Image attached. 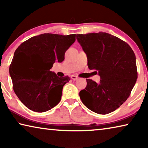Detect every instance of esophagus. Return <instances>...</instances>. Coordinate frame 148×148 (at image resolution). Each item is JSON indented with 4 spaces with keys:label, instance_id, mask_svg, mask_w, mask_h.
Instances as JSON below:
<instances>
[{
    "label": "esophagus",
    "instance_id": "1",
    "mask_svg": "<svg viewBox=\"0 0 148 148\" xmlns=\"http://www.w3.org/2000/svg\"><path fill=\"white\" fill-rule=\"evenodd\" d=\"M71 78L73 80H77V79H78V77L76 76H74V75H72V76H71Z\"/></svg>",
    "mask_w": 148,
    "mask_h": 148
}]
</instances>
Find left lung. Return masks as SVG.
Instances as JSON below:
<instances>
[{
    "label": "left lung",
    "instance_id": "obj_1",
    "mask_svg": "<svg viewBox=\"0 0 148 148\" xmlns=\"http://www.w3.org/2000/svg\"><path fill=\"white\" fill-rule=\"evenodd\" d=\"M87 56V65L101 77L99 84L87 79L79 92L83 104L99 114L112 112L127 101L138 77L136 57L129 45L106 32L77 34Z\"/></svg>",
    "mask_w": 148,
    "mask_h": 148
}]
</instances>
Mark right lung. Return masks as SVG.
<instances>
[{
  "label": "right lung",
  "mask_w": 148,
  "mask_h": 148,
  "mask_svg": "<svg viewBox=\"0 0 148 148\" xmlns=\"http://www.w3.org/2000/svg\"><path fill=\"white\" fill-rule=\"evenodd\" d=\"M76 40V34L44 33L23 42L16 49L10 66L15 93L25 106L36 112L53 108L61 101L63 86L69 76L59 77L50 71L56 61L61 62L64 53ZM27 63L23 66L21 61ZM40 72L38 77L32 73Z\"/></svg>",
  "instance_id": "right-lung-1"
}]
</instances>
